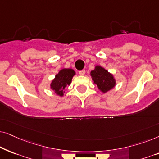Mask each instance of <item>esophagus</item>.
Wrapping results in <instances>:
<instances>
[{"label":"esophagus","mask_w":159,"mask_h":159,"mask_svg":"<svg viewBox=\"0 0 159 159\" xmlns=\"http://www.w3.org/2000/svg\"><path fill=\"white\" fill-rule=\"evenodd\" d=\"M79 74L80 75H82V76H84V75H85V71L84 70H82V71H80V72H79Z\"/></svg>","instance_id":"esophagus-1"}]
</instances>
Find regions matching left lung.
I'll use <instances>...</instances> for the list:
<instances>
[{
	"label": "left lung",
	"mask_w": 159,
	"mask_h": 159,
	"mask_svg": "<svg viewBox=\"0 0 159 159\" xmlns=\"http://www.w3.org/2000/svg\"><path fill=\"white\" fill-rule=\"evenodd\" d=\"M90 76L93 83L96 84L98 90L103 93L108 92L116 84L114 75L100 65H96L90 71Z\"/></svg>",
	"instance_id": "obj_1"
}]
</instances>
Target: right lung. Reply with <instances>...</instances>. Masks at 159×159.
I'll use <instances>...</instances> for the list:
<instances>
[{
    "label": "right lung",
    "mask_w": 159,
    "mask_h": 159,
    "mask_svg": "<svg viewBox=\"0 0 159 159\" xmlns=\"http://www.w3.org/2000/svg\"><path fill=\"white\" fill-rule=\"evenodd\" d=\"M76 75L72 69L64 68L56 75L55 78L51 80L50 88L54 91L56 95L62 97L65 93V88L71 84L74 76Z\"/></svg>",
    "instance_id": "right-lung-1"
}]
</instances>
